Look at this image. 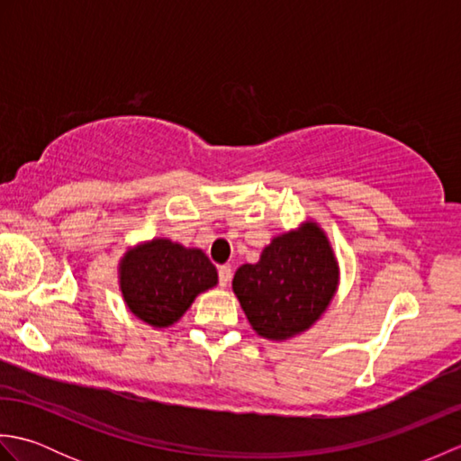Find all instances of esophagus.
Wrapping results in <instances>:
<instances>
[{"label":"esophagus","mask_w":461,"mask_h":461,"mask_svg":"<svg viewBox=\"0 0 461 461\" xmlns=\"http://www.w3.org/2000/svg\"><path fill=\"white\" fill-rule=\"evenodd\" d=\"M218 276H220V285L225 287L230 283V279H231V267L230 266H221L218 269Z\"/></svg>","instance_id":"obj_1"}]
</instances>
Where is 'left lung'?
Segmentation results:
<instances>
[{
    "label": "left lung",
    "instance_id": "obj_1",
    "mask_svg": "<svg viewBox=\"0 0 461 461\" xmlns=\"http://www.w3.org/2000/svg\"><path fill=\"white\" fill-rule=\"evenodd\" d=\"M340 269L325 230L315 220L279 233L258 263H243L231 281L251 329L283 342L309 330L337 295Z\"/></svg>",
    "mask_w": 461,
    "mask_h": 461
}]
</instances>
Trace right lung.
I'll list each match as a JSON object with an SVG mask.
<instances>
[{"label": "right lung", "mask_w": 461, "mask_h": 461, "mask_svg": "<svg viewBox=\"0 0 461 461\" xmlns=\"http://www.w3.org/2000/svg\"><path fill=\"white\" fill-rule=\"evenodd\" d=\"M218 285V269L200 248L154 238L129 248L119 261V289L136 319L154 329L178 322L200 293Z\"/></svg>", "instance_id": "obj_1"}]
</instances>
